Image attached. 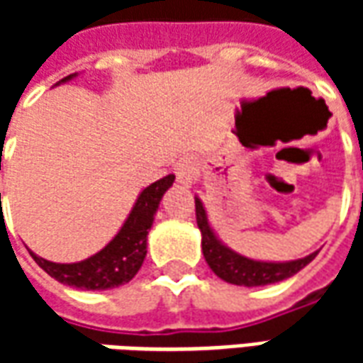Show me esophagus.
I'll return each mask as SVG.
<instances>
[{"mask_svg": "<svg viewBox=\"0 0 363 363\" xmlns=\"http://www.w3.org/2000/svg\"><path fill=\"white\" fill-rule=\"evenodd\" d=\"M174 174H177V181L181 184H192L198 179V165L196 161L192 157H181L174 163Z\"/></svg>", "mask_w": 363, "mask_h": 363, "instance_id": "esophagus-1", "label": "esophagus"}]
</instances>
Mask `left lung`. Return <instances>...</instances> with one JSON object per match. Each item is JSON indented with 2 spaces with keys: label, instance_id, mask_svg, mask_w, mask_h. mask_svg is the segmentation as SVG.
I'll use <instances>...</instances> for the list:
<instances>
[{
  "label": "left lung",
  "instance_id": "1",
  "mask_svg": "<svg viewBox=\"0 0 363 363\" xmlns=\"http://www.w3.org/2000/svg\"><path fill=\"white\" fill-rule=\"evenodd\" d=\"M194 202H196V223L202 233V252H204L206 262L218 278L229 284L247 286V288L276 284L297 274L317 257V252H311L303 259L288 260V262H264V260L247 259L243 255L231 251L228 245L221 243L208 221V213H206L202 200L194 198Z\"/></svg>",
  "mask_w": 363,
  "mask_h": 363
}]
</instances>
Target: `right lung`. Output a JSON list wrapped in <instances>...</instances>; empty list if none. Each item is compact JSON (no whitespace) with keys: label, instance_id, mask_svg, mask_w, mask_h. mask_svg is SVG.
Masks as SVG:
<instances>
[{"label":"right lung","instance_id":"right-lung-1","mask_svg":"<svg viewBox=\"0 0 363 363\" xmlns=\"http://www.w3.org/2000/svg\"><path fill=\"white\" fill-rule=\"evenodd\" d=\"M75 75L77 74L67 75L60 83L69 82ZM173 182L174 174H167L150 184L147 189H143L118 233L112 237V241L104 249L95 252L89 259L72 264H60L28 251L30 257L48 276L66 286L95 291V289H111L128 284L142 268L143 259L147 255V233L153 225L159 202L167 190L173 186Z\"/></svg>","mask_w":363,"mask_h":363}]
</instances>
